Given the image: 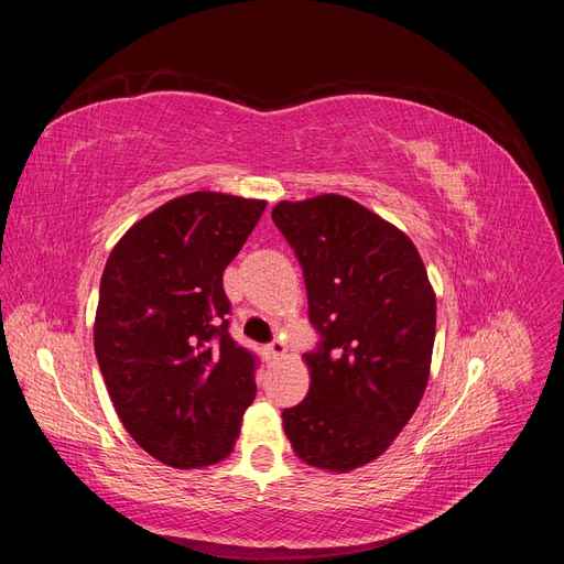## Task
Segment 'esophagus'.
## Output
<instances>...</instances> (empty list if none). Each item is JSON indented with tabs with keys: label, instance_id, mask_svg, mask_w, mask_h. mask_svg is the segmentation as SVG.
<instances>
[{
	"label": "esophagus",
	"instance_id": "obj_1",
	"mask_svg": "<svg viewBox=\"0 0 564 564\" xmlns=\"http://www.w3.org/2000/svg\"><path fill=\"white\" fill-rule=\"evenodd\" d=\"M265 352H268V357H272V360H280V357L286 352L284 340L282 338H272L270 344L265 346Z\"/></svg>",
	"mask_w": 564,
	"mask_h": 564
}]
</instances>
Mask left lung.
<instances>
[{"mask_svg": "<svg viewBox=\"0 0 564 564\" xmlns=\"http://www.w3.org/2000/svg\"><path fill=\"white\" fill-rule=\"evenodd\" d=\"M272 220L294 249L317 344L311 390L282 412L308 466L346 473L381 456L429 383L435 294L412 240L348 197L280 202Z\"/></svg>", "mask_w": 564, "mask_h": 564, "instance_id": "obj_1", "label": "left lung"}]
</instances>
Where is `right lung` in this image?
<instances>
[{
	"label": "right lung",
	"mask_w": 564,
	"mask_h": 564,
	"mask_svg": "<svg viewBox=\"0 0 564 564\" xmlns=\"http://www.w3.org/2000/svg\"><path fill=\"white\" fill-rule=\"evenodd\" d=\"M265 209L191 193L139 220L100 278L94 348L129 435L162 464L226 458L256 398L259 357L230 336L224 270Z\"/></svg>",
	"instance_id": "1"
}]
</instances>
